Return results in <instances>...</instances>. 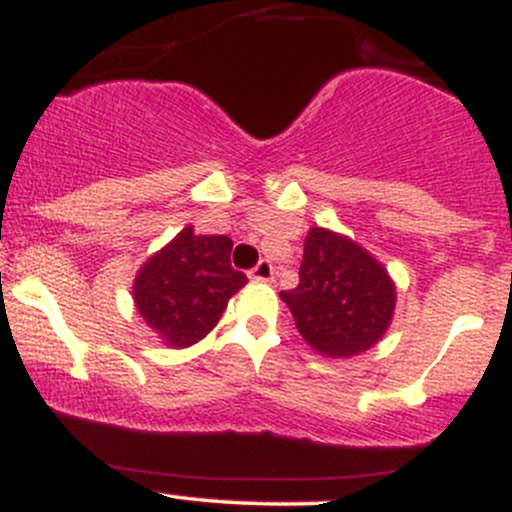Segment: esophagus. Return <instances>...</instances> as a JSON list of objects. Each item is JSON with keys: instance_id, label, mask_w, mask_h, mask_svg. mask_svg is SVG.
<instances>
[{"instance_id": "obj_1", "label": "esophagus", "mask_w": 512, "mask_h": 512, "mask_svg": "<svg viewBox=\"0 0 512 512\" xmlns=\"http://www.w3.org/2000/svg\"><path fill=\"white\" fill-rule=\"evenodd\" d=\"M250 279L255 281H272L274 279V267L269 260H260L255 264V269L250 272Z\"/></svg>"}]
</instances>
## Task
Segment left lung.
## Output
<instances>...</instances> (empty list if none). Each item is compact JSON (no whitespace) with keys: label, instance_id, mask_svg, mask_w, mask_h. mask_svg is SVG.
<instances>
[{"label":"left lung","instance_id":"8db88e82","mask_svg":"<svg viewBox=\"0 0 512 512\" xmlns=\"http://www.w3.org/2000/svg\"><path fill=\"white\" fill-rule=\"evenodd\" d=\"M301 281L281 291L301 337L330 358H351L383 339L395 313V284L387 269L351 238L310 228Z\"/></svg>","mask_w":512,"mask_h":512}]
</instances>
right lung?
Returning a JSON list of instances; mask_svg holds the SVG:
<instances>
[{
    "label": "right lung",
    "instance_id": "1",
    "mask_svg": "<svg viewBox=\"0 0 512 512\" xmlns=\"http://www.w3.org/2000/svg\"><path fill=\"white\" fill-rule=\"evenodd\" d=\"M231 250V238L197 236L187 226L139 269L134 305L170 349L207 337L228 298L245 286L248 276L231 267Z\"/></svg>",
    "mask_w": 512,
    "mask_h": 512
}]
</instances>
